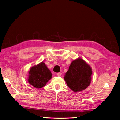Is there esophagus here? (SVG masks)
<instances>
[{
  "mask_svg": "<svg viewBox=\"0 0 120 120\" xmlns=\"http://www.w3.org/2000/svg\"><path fill=\"white\" fill-rule=\"evenodd\" d=\"M57 75L58 76H60L61 75H62V73L60 72H58V73H57Z\"/></svg>",
  "mask_w": 120,
  "mask_h": 120,
  "instance_id": "esophagus-1",
  "label": "esophagus"
}]
</instances>
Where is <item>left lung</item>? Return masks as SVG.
Masks as SVG:
<instances>
[{
	"instance_id": "left-lung-1",
	"label": "left lung",
	"mask_w": 120,
	"mask_h": 120,
	"mask_svg": "<svg viewBox=\"0 0 120 120\" xmlns=\"http://www.w3.org/2000/svg\"><path fill=\"white\" fill-rule=\"evenodd\" d=\"M92 74L90 66L82 58L74 60L65 73L64 79L68 86L74 92L86 89L91 81Z\"/></svg>"
}]
</instances>
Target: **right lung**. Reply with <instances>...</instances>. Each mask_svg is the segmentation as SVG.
I'll return each mask as SVG.
<instances>
[{
    "instance_id": "obj_1",
    "label": "right lung",
    "mask_w": 120,
    "mask_h": 120,
    "mask_svg": "<svg viewBox=\"0 0 120 120\" xmlns=\"http://www.w3.org/2000/svg\"><path fill=\"white\" fill-rule=\"evenodd\" d=\"M28 82L36 88H41L52 78V73L43 62L32 67L29 71Z\"/></svg>"
}]
</instances>
